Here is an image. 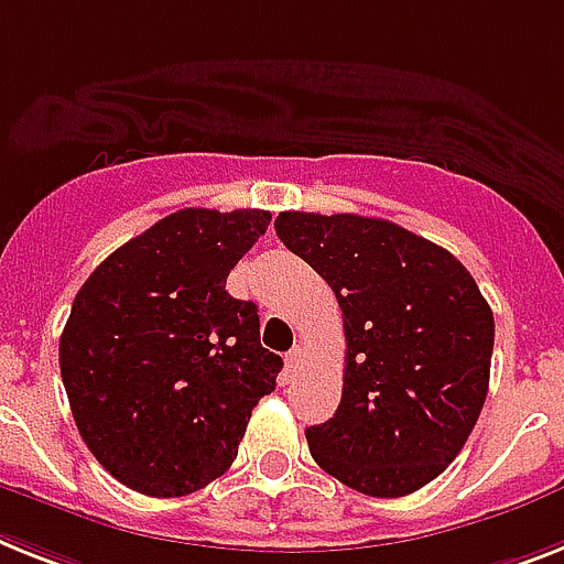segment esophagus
I'll return each instance as SVG.
<instances>
[{"instance_id": "1", "label": "esophagus", "mask_w": 564, "mask_h": 564, "mask_svg": "<svg viewBox=\"0 0 564 564\" xmlns=\"http://www.w3.org/2000/svg\"><path fill=\"white\" fill-rule=\"evenodd\" d=\"M302 360H305V348L302 346H293L291 351H288V357H285V366H288V371H300L302 369Z\"/></svg>"}]
</instances>
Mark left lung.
I'll use <instances>...</instances> for the list:
<instances>
[{
  "mask_svg": "<svg viewBox=\"0 0 564 564\" xmlns=\"http://www.w3.org/2000/svg\"><path fill=\"white\" fill-rule=\"evenodd\" d=\"M276 236L337 293L343 398L305 430L346 487L398 499L438 478L481 415L496 323L449 250L386 218L279 213Z\"/></svg>",
  "mask_w": 564,
  "mask_h": 564,
  "instance_id": "left-lung-1",
  "label": "left lung"
}]
</instances>
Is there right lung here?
<instances>
[{
    "label": "right lung",
    "mask_w": 564,
    "mask_h": 564,
    "mask_svg": "<svg viewBox=\"0 0 564 564\" xmlns=\"http://www.w3.org/2000/svg\"><path fill=\"white\" fill-rule=\"evenodd\" d=\"M271 225L268 209L187 207L86 279L59 337L83 441L126 487L172 499L216 481L282 357L259 343L253 302L227 276Z\"/></svg>",
    "instance_id": "obj_1"
}]
</instances>
